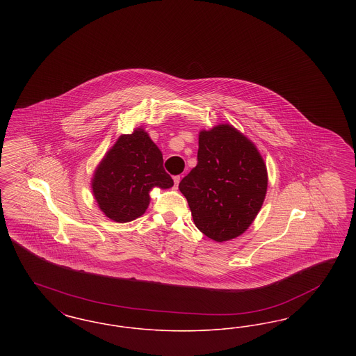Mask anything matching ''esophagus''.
Here are the masks:
<instances>
[{
	"mask_svg": "<svg viewBox=\"0 0 356 356\" xmlns=\"http://www.w3.org/2000/svg\"><path fill=\"white\" fill-rule=\"evenodd\" d=\"M180 180H181V177H180V176H175V177H173V181H175V186H176V188L179 186V183H180Z\"/></svg>",
	"mask_w": 356,
	"mask_h": 356,
	"instance_id": "esophagus-1",
	"label": "esophagus"
}]
</instances>
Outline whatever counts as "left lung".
Wrapping results in <instances>:
<instances>
[{"label":"left lung","mask_w":356,"mask_h":356,"mask_svg":"<svg viewBox=\"0 0 356 356\" xmlns=\"http://www.w3.org/2000/svg\"><path fill=\"white\" fill-rule=\"evenodd\" d=\"M263 157L236 128L220 124L199 134L197 165L180 181L195 225L215 241L244 234L267 193Z\"/></svg>","instance_id":"8db88e82"}]
</instances>
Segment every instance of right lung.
Wrapping results in <instances>:
<instances>
[{"instance_id":"right-lung-1","label":"right lung","mask_w":356,"mask_h":356,"mask_svg":"<svg viewBox=\"0 0 356 356\" xmlns=\"http://www.w3.org/2000/svg\"><path fill=\"white\" fill-rule=\"evenodd\" d=\"M172 186L173 180L163 167V153L141 128L120 136L92 179L100 209L118 222L135 220L147 211L153 186Z\"/></svg>"}]
</instances>
